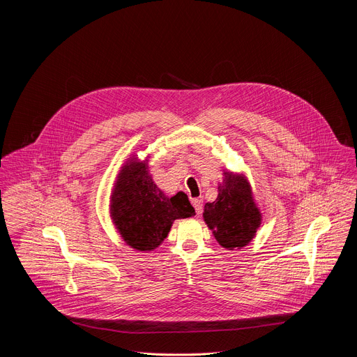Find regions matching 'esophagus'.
<instances>
[{
  "label": "esophagus",
  "instance_id": "34e87169",
  "mask_svg": "<svg viewBox=\"0 0 357 357\" xmlns=\"http://www.w3.org/2000/svg\"><path fill=\"white\" fill-rule=\"evenodd\" d=\"M192 204H193V207H195V210H196V214H197V215L202 214V211H203V200H202V199H193V200H192Z\"/></svg>",
  "mask_w": 357,
  "mask_h": 357
}]
</instances>
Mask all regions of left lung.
Returning a JSON list of instances; mask_svg holds the SVG:
<instances>
[{"instance_id":"8db88e82","label":"left lung","mask_w":357,"mask_h":357,"mask_svg":"<svg viewBox=\"0 0 357 357\" xmlns=\"http://www.w3.org/2000/svg\"><path fill=\"white\" fill-rule=\"evenodd\" d=\"M203 220L215 241L228 251L243 250L255 238L262 224V213L244 174L224 169L218 196L204 204Z\"/></svg>"}]
</instances>
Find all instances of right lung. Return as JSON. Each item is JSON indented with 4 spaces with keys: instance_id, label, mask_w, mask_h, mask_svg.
I'll return each instance as SVG.
<instances>
[{
    "instance_id": "right-lung-1",
    "label": "right lung",
    "mask_w": 357,
    "mask_h": 357,
    "mask_svg": "<svg viewBox=\"0 0 357 357\" xmlns=\"http://www.w3.org/2000/svg\"><path fill=\"white\" fill-rule=\"evenodd\" d=\"M150 157L132 155L119 171L109 213L112 222L126 245L139 252L158 248L168 236L175 220L195 215L188 196L178 192L167 196L153 181Z\"/></svg>"
}]
</instances>
